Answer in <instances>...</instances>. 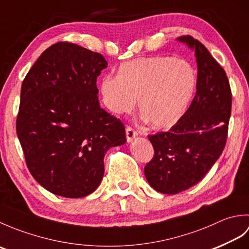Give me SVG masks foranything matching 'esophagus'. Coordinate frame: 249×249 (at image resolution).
Instances as JSON below:
<instances>
[{
  "label": "esophagus",
  "instance_id": "34e87169",
  "mask_svg": "<svg viewBox=\"0 0 249 249\" xmlns=\"http://www.w3.org/2000/svg\"><path fill=\"white\" fill-rule=\"evenodd\" d=\"M137 136H138V131L136 129L130 127V126H127V127H126V138H127L128 142H130Z\"/></svg>",
  "mask_w": 249,
  "mask_h": 249
}]
</instances>
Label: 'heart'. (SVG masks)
Wrapping results in <instances>:
<instances>
[{
    "instance_id": "b5f03b06",
    "label": "heart",
    "mask_w": 249,
    "mask_h": 249,
    "mask_svg": "<svg viewBox=\"0 0 249 249\" xmlns=\"http://www.w3.org/2000/svg\"><path fill=\"white\" fill-rule=\"evenodd\" d=\"M197 86V73L186 60L172 56L139 57L121 64L118 76L100 82L103 102L111 112L139 109L158 128L174 125L186 112Z\"/></svg>"
}]
</instances>
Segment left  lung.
Returning <instances> with one entry per match:
<instances>
[{
	"label": "left lung",
	"instance_id": "8db88e82",
	"mask_svg": "<svg viewBox=\"0 0 249 249\" xmlns=\"http://www.w3.org/2000/svg\"><path fill=\"white\" fill-rule=\"evenodd\" d=\"M178 40L195 49L197 92L186 112L168 131L150 135L154 156L144 167L156 192L174 195L200 182L223 153L231 115L232 93L226 71L192 36Z\"/></svg>",
	"mask_w": 249,
	"mask_h": 249
}]
</instances>
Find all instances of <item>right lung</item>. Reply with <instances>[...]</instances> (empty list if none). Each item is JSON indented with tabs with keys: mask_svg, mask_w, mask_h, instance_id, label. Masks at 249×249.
Masks as SVG:
<instances>
[{
	"mask_svg": "<svg viewBox=\"0 0 249 249\" xmlns=\"http://www.w3.org/2000/svg\"><path fill=\"white\" fill-rule=\"evenodd\" d=\"M107 65L100 53L60 41L22 82L17 136L29 171L52 194H92L104 177L106 152L126 142L122 121L99 107L96 80Z\"/></svg>",
	"mask_w": 249,
	"mask_h": 249,
	"instance_id": "1",
	"label": "right lung"
}]
</instances>
